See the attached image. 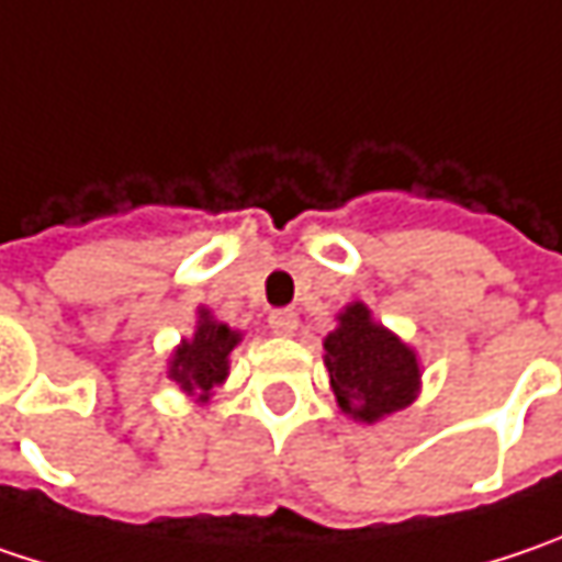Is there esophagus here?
<instances>
[{
    "mask_svg": "<svg viewBox=\"0 0 562 562\" xmlns=\"http://www.w3.org/2000/svg\"><path fill=\"white\" fill-rule=\"evenodd\" d=\"M270 330H273L277 337H292V334L299 330V314L292 312V308L273 312L270 314Z\"/></svg>",
    "mask_w": 562,
    "mask_h": 562,
    "instance_id": "obj_1",
    "label": "esophagus"
}]
</instances>
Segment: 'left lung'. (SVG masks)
Masks as SVG:
<instances>
[{
  "label": "left lung",
  "instance_id": "obj_1",
  "mask_svg": "<svg viewBox=\"0 0 562 562\" xmlns=\"http://www.w3.org/2000/svg\"><path fill=\"white\" fill-rule=\"evenodd\" d=\"M324 366L340 413L366 426L407 411L423 387L416 349L359 299L337 314V327L324 337Z\"/></svg>",
  "mask_w": 562,
  "mask_h": 562
}]
</instances>
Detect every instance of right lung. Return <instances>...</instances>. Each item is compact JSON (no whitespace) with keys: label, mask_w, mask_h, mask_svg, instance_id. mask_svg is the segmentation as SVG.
Wrapping results in <instances>:
<instances>
[{"label":"right lung","mask_w":562,"mask_h":562,"mask_svg":"<svg viewBox=\"0 0 562 562\" xmlns=\"http://www.w3.org/2000/svg\"><path fill=\"white\" fill-rule=\"evenodd\" d=\"M245 340L241 330L218 321L206 305L196 308V327L171 349L168 379L181 387L196 404H210L213 387L225 384L232 369V349Z\"/></svg>","instance_id":"right-lung-1"}]
</instances>
